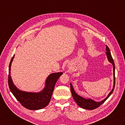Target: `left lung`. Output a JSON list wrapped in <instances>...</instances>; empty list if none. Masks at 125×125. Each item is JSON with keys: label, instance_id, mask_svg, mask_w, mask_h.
<instances>
[{"label": "left lung", "instance_id": "left-lung-1", "mask_svg": "<svg viewBox=\"0 0 125 125\" xmlns=\"http://www.w3.org/2000/svg\"><path fill=\"white\" fill-rule=\"evenodd\" d=\"M106 51L107 52H106V53L107 56V58H108V60L113 65L114 85H113V89H112V91L110 92V93L108 94V95L107 96V97L106 99H104V100H102V101L101 102H95L92 99H85L83 98V97L79 96V95H77L75 92L72 83H70V90H71V93H72V94L73 95V99H74L75 102H76V104H77L78 106H80V107H81L82 108L85 109L93 110L97 108V107H99V106H101V105L108 98V97L110 96V95L112 94V93H113V90L114 89L115 83V64H114V62L113 61V58H112V56L111 55V51H110L109 48L108 47V46L107 45H106Z\"/></svg>", "mask_w": 125, "mask_h": 125}]
</instances>
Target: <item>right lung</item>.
<instances>
[{
  "mask_svg": "<svg viewBox=\"0 0 125 125\" xmlns=\"http://www.w3.org/2000/svg\"><path fill=\"white\" fill-rule=\"evenodd\" d=\"M14 57H12L9 64L8 83L10 91L16 99L25 108L30 110H38L45 107L50 102L56 82L63 73H52L46 80L45 87L40 93H28L19 90L14 85L10 75L11 65Z\"/></svg>",
  "mask_w": 125,
  "mask_h": 125,
  "instance_id": "add662e5",
  "label": "right lung"
}]
</instances>
